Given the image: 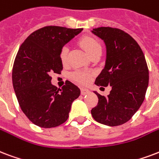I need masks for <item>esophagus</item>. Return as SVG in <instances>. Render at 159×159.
I'll list each match as a JSON object with an SVG mask.
<instances>
[{
  "mask_svg": "<svg viewBox=\"0 0 159 159\" xmlns=\"http://www.w3.org/2000/svg\"><path fill=\"white\" fill-rule=\"evenodd\" d=\"M90 93V91L87 89V88H81V94L82 95H86V94H88Z\"/></svg>",
  "mask_w": 159,
  "mask_h": 159,
  "instance_id": "obj_1",
  "label": "esophagus"
}]
</instances>
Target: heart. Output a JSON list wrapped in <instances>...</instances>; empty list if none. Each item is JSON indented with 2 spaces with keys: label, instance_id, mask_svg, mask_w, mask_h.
<instances>
[{
  "label": "heart",
  "instance_id": "heart-1",
  "mask_svg": "<svg viewBox=\"0 0 159 159\" xmlns=\"http://www.w3.org/2000/svg\"><path fill=\"white\" fill-rule=\"evenodd\" d=\"M80 45L83 47L88 55L92 56L95 55L97 53H102V44L97 38H94L93 36H85L80 40ZM69 49L66 46H64L60 51V59L62 63H66L67 61V56H68ZM71 79L75 82L81 83V84H86L90 81L91 73L88 71H75L72 72L71 76Z\"/></svg>",
  "mask_w": 159,
  "mask_h": 159
}]
</instances>
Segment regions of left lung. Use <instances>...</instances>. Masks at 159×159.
I'll return each mask as SVG.
<instances>
[{
  "instance_id": "8db88e82",
  "label": "left lung",
  "mask_w": 159,
  "mask_h": 159,
  "mask_svg": "<svg viewBox=\"0 0 159 159\" xmlns=\"http://www.w3.org/2000/svg\"><path fill=\"white\" fill-rule=\"evenodd\" d=\"M93 33L106 44L104 68L96 78L97 86H111L107 97L94 92L98 105L91 110L94 119L104 125H122L132 118L141 107L148 86V68L138 42L123 30L102 26Z\"/></svg>"
}]
</instances>
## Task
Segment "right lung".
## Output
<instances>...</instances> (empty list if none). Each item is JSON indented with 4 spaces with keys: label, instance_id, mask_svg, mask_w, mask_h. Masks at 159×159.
I'll return each mask as SVG.
<instances>
[{
    "label": "right lung",
    "instance_id": "add662e5",
    "mask_svg": "<svg viewBox=\"0 0 159 159\" xmlns=\"http://www.w3.org/2000/svg\"><path fill=\"white\" fill-rule=\"evenodd\" d=\"M82 31L48 26L36 30L20 45L12 69V82L20 109L41 128H55L66 122L80 89L70 81L61 88L51 83L52 73L60 74V51Z\"/></svg>",
    "mask_w": 159,
    "mask_h": 159
}]
</instances>
